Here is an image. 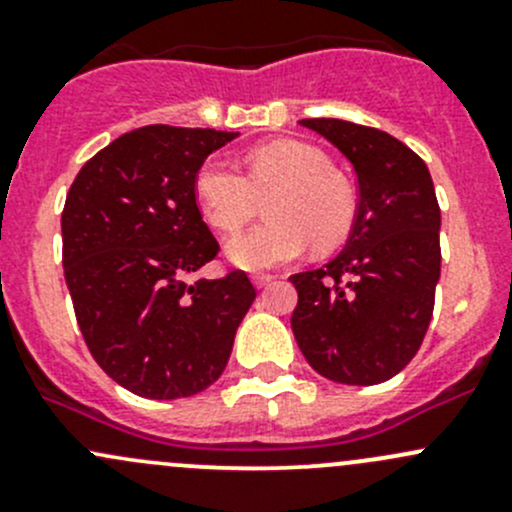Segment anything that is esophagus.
I'll use <instances>...</instances> for the list:
<instances>
[{"mask_svg":"<svg viewBox=\"0 0 512 512\" xmlns=\"http://www.w3.org/2000/svg\"><path fill=\"white\" fill-rule=\"evenodd\" d=\"M272 280H275V277L265 275V272H257V275H252V285L255 287H267Z\"/></svg>","mask_w":512,"mask_h":512,"instance_id":"esophagus-1","label":"esophagus"}]
</instances>
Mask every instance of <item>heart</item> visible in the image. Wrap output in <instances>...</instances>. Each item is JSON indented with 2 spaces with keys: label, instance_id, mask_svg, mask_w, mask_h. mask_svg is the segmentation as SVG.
I'll return each mask as SVG.
<instances>
[{
  "label": "heart",
  "instance_id": "1",
  "mask_svg": "<svg viewBox=\"0 0 512 512\" xmlns=\"http://www.w3.org/2000/svg\"><path fill=\"white\" fill-rule=\"evenodd\" d=\"M195 198L215 230L235 232L267 200V223L227 242V257L242 270H267L347 240L356 218L352 185L322 151L277 141L247 156V175L230 160L208 158L195 173Z\"/></svg>",
  "mask_w": 512,
  "mask_h": 512
}]
</instances>
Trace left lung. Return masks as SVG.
Here are the masks:
<instances>
[{
  "label": "left lung",
  "mask_w": 512,
  "mask_h": 512,
  "mask_svg": "<svg viewBox=\"0 0 512 512\" xmlns=\"http://www.w3.org/2000/svg\"><path fill=\"white\" fill-rule=\"evenodd\" d=\"M359 183L344 250L319 270L289 277L299 302L292 332L317 374L371 386L399 374L421 347L441 277V210L426 163L379 128L304 118Z\"/></svg>",
  "instance_id": "8db88e82"
}]
</instances>
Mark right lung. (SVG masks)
<instances>
[{"label": "right lung", "instance_id": "obj_1", "mask_svg": "<svg viewBox=\"0 0 512 512\" xmlns=\"http://www.w3.org/2000/svg\"><path fill=\"white\" fill-rule=\"evenodd\" d=\"M240 133L143 126L79 170L61 213L64 275L86 347L143 399L220 379L255 287L245 272L188 282L218 255L195 200L205 158Z\"/></svg>", "mask_w": 512, "mask_h": 512}]
</instances>
